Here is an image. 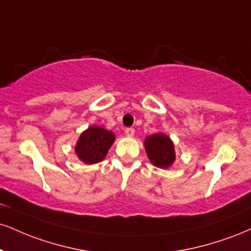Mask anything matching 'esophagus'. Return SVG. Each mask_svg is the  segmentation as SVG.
<instances>
[{"instance_id":"obj_1","label":"esophagus","mask_w":251,"mask_h":251,"mask_svg":"<svg viewBox=\"0 0 251 251\" xmlns=\"http://www.w3.org/2000/svg\"><path fill=\"white\" fill-rule=\"evenodd\" d=\"M125 134L127 135V137H132V135L134 134V128H132V127L125 128Z\"/></svg>"}]
</instances>
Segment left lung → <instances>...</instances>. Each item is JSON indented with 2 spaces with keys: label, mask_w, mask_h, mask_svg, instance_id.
<instances>
[{
  "label": "left lung",
  "mask_w": 251,
  "mask_h": 251,
  "mask_svg": "<svg viewBox=\"0 0 251 251\" xmlns=\"http://www.w3.org/2000/svg\"><path fill=\"white\" fill-rule=\"evenodd\" d=\"M145 150L153 165L159 168H168L175 160L173 141L164 133H155L145 139Z\"/></svg>",
  "instance_id": "8db88e82"
}]
</instances>
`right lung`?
Segmentation results:
<instances>
[{
  "label": "right lung",
  "mask_w": 251,
  "mask_h": 251,
  "mask_svg": "<svg viewBox=\"0 0 251 251\" xmlns=\"http://www.w3.org/2000/svg\"><path fill=\"white\" fill-rule=\"evenodd\" d=\"M114 140L116 137L111 131L99 126H90L80 134L75 152L85 164H97L104 160Z\"/></svg>",
  "instance_id": "right-lung-1"
}]
</instances>
